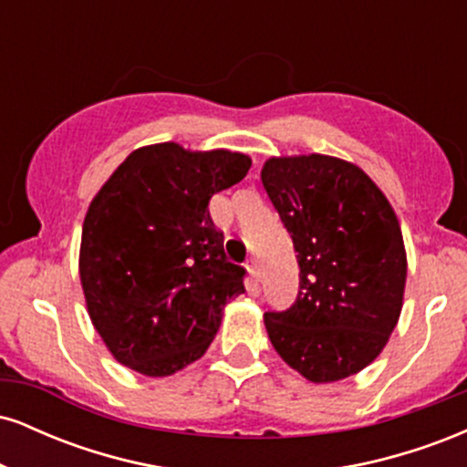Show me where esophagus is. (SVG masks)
Instances as JSON below:
<instances>
[{
	"label": "esophagus",
	"mask_w": 467,
	"mask_h": 467,
	"mask_svg": "<svg viewBox=\"0 0 467 467\" xmlns=\"http://www.w3.org/2000/svg\"><path fill=\"white\" fill-rule=\"evenodd\" d=\"M245 267H248L252 283L259 281V267H256V261H254V259H250V261H248V265H245Z\"/></svg>",
	"instance_id": "1"
}]
</instances>
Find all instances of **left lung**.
Segmentation results:
<instances>
[{
    "label": "left lung",
    "instance_id": "left-lung-1",
    "mask_svg": "<svg viewBox=\"0 0 467 467\" xmlns=\"http://www.w3.org/2000/svg\"><path fill=\"white\" fill-rule=\"evenodd\" d=\"M261 182L301 267L296 301L265 312L272 347L309 382L349 378L398 325L406 283L398 217L364 171L329 155L272 158Z\"/></svg>",
    "mask_w": 467,
    "mask_h": 467
}]
</instances>
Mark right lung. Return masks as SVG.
Instances as JSON below:
<instances>
[{
    "mask_svg": "<svg viewBox=\"0 0 467 467\" xmlns=\"http://www.w3.org/2000/svg\"><path fill=\"white\" fill-rule=\"evenodd\" d=\"M250 158L164 142L133 151L89 203L80 283L89 318L118 362L164 378L206 353L223 305L245 292L208 213Z\"/></svg>",
    "mask_w": 467,
    "mask_h": 467,
    "instance_id": "right-lung-1",
    "label": "right lung"
}]
</instances>
